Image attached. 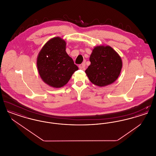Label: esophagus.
Wrapping results in <instances>:
<instances>
[{
    "instance_id": "1",
    "label": "esophagus",
    "mask_w": 156,
    "mask_h": 156,
    "mask_svg": "<svg viewBox=\"0 0 156 156\" xmlns=\"http://www.w3.org/2000/svg\"><path fill=\"white\" fill-rule=\"evenodd\" d=\"M79 68H80V69H81L82 70H85V63L83 62L82 64H81L79 66Z\"/></svg>"
}]
</instances>
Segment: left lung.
Masks as SVG:
<instances>
[{
	"mask_svg": "<svg viewBox=\"0 0 156 156\" xmlns=\"http://www.w3.org/2000/svg\"><path fill=\"white\" fill-rule=\"evenodd\" d=\"M90 65L85 70L90 81L99 87L111 85L119 77L122 61L118 53L109 45H98L92 50Z\"/></svg>",
	"mask_w": 156,
	"mask_h": 156,
	"instance_id": "8db88e82",
	"label": "left lung"
}]
</instances>
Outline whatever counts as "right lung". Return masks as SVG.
Instances as JSON below:
<instances>
[{
    "mask_svg": "<svg viewBox=\"0 0 156 156\" xmlns=\"http://www.w3.org/2000/svg\"><path fill=\"white\" fill-rule=\"evenodd\" d=\"M66 50V41L54 37L45 44L37 56L39 75L46 84L53 88L64 87L78 69Z\"/></svg>",
    "mask_w": 156,
    "mask_h": 156,
    "instance_id": "add662e5",
    "label": "right lung"
}]
</instances>
